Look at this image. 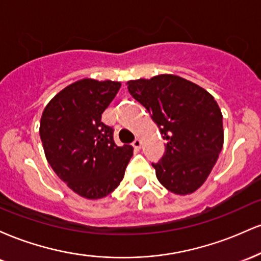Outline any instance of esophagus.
<instances>
[{
  "mask_svg": "<svg viewBox=\"0 0 261 261\" xmlns=\"http://www.w3.org/2000/svg\"><path fill=\"white\" fill-rule=\"evenodd\" d=\"M133 146L136 149H140L141 148V141L139 139H135V141L133 142Z\"/></svg>",
  "mask_w": 261,
  "mask_h": 261,
  "instance_id": "obj_1",
  "label": "esophagus"
}]
</instances>
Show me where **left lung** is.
I'll return each mask as SVG.
<instances>
[{"mask_svg":"<svg viewBox=\"0 0 261 261\" xmlns=\"http://www.w3.org/2000/svg\"><path fill=\"white\" fill-rule=\"evenodd\" d=\"M127 89L151 114L166 140L152 163L164 188L187 195L205 182L223 146L222 113L207 91L174 74L128 81Z\"/></svg>","mask_w":261,"mask_h":261,"instance_id":"left-lung-1","label":"left lung"}]
</instances>
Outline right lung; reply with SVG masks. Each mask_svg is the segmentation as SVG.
I'll use <instances>...</instances> for the list:
<instances>
[{
	"mask_svg": "<svg viewBox=\"0 0 261 261\" xmlns=\"http://www.w3.org/2000/svg\"><path fill=\"white\" fill-rule=\"evenodd\" d=\"M120 87L113 81H77L59 92L41 115L45 157L59 178L86 199L115 190L133 157V146L115 145L114 128L101 121Z\"/></svg>",
	"mask_w": 261,
	"mask_h": 261,
	"instance_id": "obj_1",
	"label": "right lung"
}]
</instances>
